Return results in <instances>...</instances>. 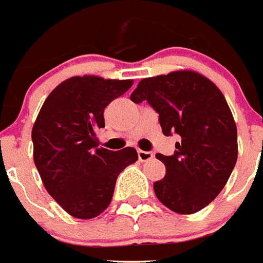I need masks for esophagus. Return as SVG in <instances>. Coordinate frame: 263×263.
<instances>
[{
	"label": "esophagus",
	"instance_id": "esophagus-1",
	"mask_svg": "<svg viewBox=\"0 0 263 263\" xmlns=\"http://www.w3.org/2000/svg\"><path fill=\"white\" fill-rule=\"evenodd\" d=\"M153 156H155V155H153L152 152H146V151H141V149L138 151V160L142 161V163L153 159Z\"/></svg>",
	"mask_w": 263,
	"mask_h": 263
}]
</instances>
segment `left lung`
<instances>
[{"mask_svg": "<svg viewBox=\"0 0 263 263\" xmlns=\"http://www.w3.org/2000/svg\"><path fill=\"white\" fill-rule=\"evenodd\" d=\"M159 114L164 136L180 141L171 156L157 153L165 176L153 183L163 205L191 215L209 205L224 189L238 159V130L221 91L202 74L178 70L142 79L130 95Z\"/></svg>", "mask_w": 263, "mask_h": 263, "instance_id": "1", "label": "left lung"}]
</instances>
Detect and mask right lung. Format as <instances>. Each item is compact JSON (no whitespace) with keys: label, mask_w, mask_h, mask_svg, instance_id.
<instances>
[{"label":"right lung","mask_w":263,"mask_h":263,"mask_svg":"<svg viewBox=\"0 0 263 263\" xmlns=\"http://www.w3.org/2000/svg\"><path fill=\"white\" fill-rule=\"evenodd\" d=\"M133 85L132 80L72 77L47 96L32 127L33 161L46 190L76 218L107 209L117 178L136 163L137 151L99 148L104 108Z\"/></svg>","instance_id":"right-lung-1"}]
</instances>
